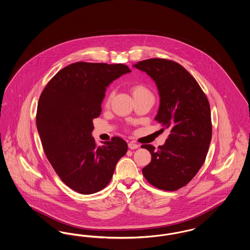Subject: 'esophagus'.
<instances>
[{"instance_id":"1","label":"esophagus","mask_w":250,"mask_h":250,"mask_svg":"<svg viewBox=\"0 0 250 250\" xmlns=\"http://www.w3.org/2000/svg\"><path fill=\"white\" fill-rule=\"evenodd\" d=\"M128 147H129V149H131V150H136V149H138L140 147V145H138V144H136L134 142H130V143H128Z\"/></svg>"}]
</instances>
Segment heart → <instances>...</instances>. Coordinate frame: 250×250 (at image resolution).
<instances>
[{
	"mask_svg": "<svg viewBox=\"0 0 250 250\" xmlns=\"http://www.w3.org/2000/svg\"><path fill=\"white\" fill-rule=\"evenodd\" d=\"M131 92H132V95L134 98H138V97H141V96H151L152 97V94L150 92V90L144 84H141V83H137V84H134L132 87H131ZM113 97V92H110L107 97H106V100H105V104L106 106H108L110 103V100Z\"/></svg>",
	"mask_w": 250,
	"mask_h": 250,
	"instance_id": "heart-1",
	"label": "heart"
}]
</instances>
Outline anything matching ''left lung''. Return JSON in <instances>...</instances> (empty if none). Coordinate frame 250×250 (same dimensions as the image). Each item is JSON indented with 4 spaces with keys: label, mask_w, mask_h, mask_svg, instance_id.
Returning a JSON list of instances; mask_svg holds the SVG:
<instances>
[{
    "label": "left lung",
    "mask_w": 250,
    "mask_h": 250,
    "mask_svg": "<svg viewBox=\"0 0 250 250\" xmlns=\"http://www.w3.org/2000/svg\"><path fill=\"white\" fill-rule=\"evenodd\" d=\"M135 68L155 82L160 107L155 120L168 129L166 143L146 144L151 161L142 173L152 186L176 190L188 184L206 160L212 137L209 102L190 72L178 62L166 59L139 61Z\"/></svg>",
    "instance_id": "8db88e82"
}]
</instances>
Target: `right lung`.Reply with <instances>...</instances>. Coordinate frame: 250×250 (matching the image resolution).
I'll return each mask as SVG.
<instances>
[{"label": "right lung", "instance_id": "right-lung-1", "mask_svg": "<svg viewBox=\"0 0 250 250\" xmlns=\"http://www.w3.org/2000/svg\"><path fill=\"white\" fill-rule=\"evenodd\" d=\"M130 71L124 64L75 62L60 70L41 94L36 125L43 151L71 190L91 194L104 189L127 151L119 137L98 147L92 131L107 87Z\"/></svg>", "mask_w": 250, "mask_h": 250}]
</instances>
